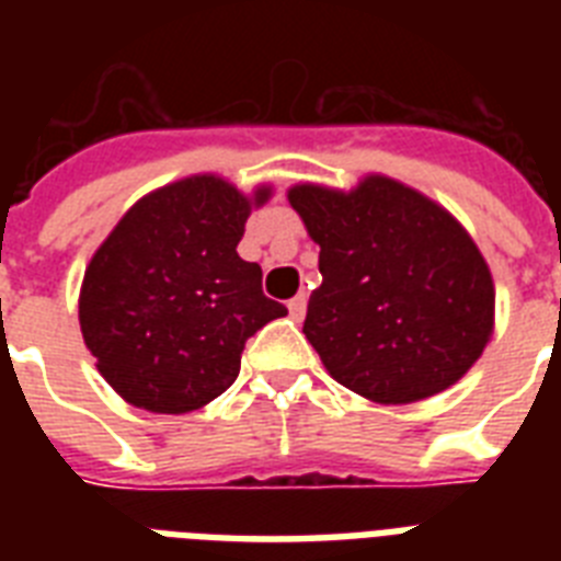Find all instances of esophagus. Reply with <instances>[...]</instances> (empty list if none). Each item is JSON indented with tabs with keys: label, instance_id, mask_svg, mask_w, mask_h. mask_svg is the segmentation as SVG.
Wrapping results in <instances>:
<instances>
[{
	"label": "esophagus",
	"instance_id": "esophagus-1",
	"mask_svg": "<svg viewBox=\"0 0 561 561\" xmlns=\"http://www.w3.org/2000/svg\"><path fill=\"white\" fill-rule=\"evenodd\" d=\"M306 308H308L306 294H297V297L288 302V311H290V317H294V320H302V317H306Z\"/></svg>",
	"mask_w": 561,
	"mask_h": 561
}]
</instances>
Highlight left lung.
Instances as JSON below:
<instances>
[{
	"mask_svg": "<svg viewBox=\"0 0 561 561\" xmlns=\"http://www.w3.org/2000/svg\"><path fill=\"white\" fill-rule=\"evenodd\" d=\"M320 244L323 285L306 332L334 381L408 404L460 381L492 334L495 288L483 255L434 201L396 180L355 192H288Z\"/></svg>",
	"mask_w": 561,
	"mask_h": 561,
	"instance_id": "left-lung-1",
	"label": "left lung"
}]
</instances>
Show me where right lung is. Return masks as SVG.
<instances>
[{"mask_svg":"<svg viewBox=\"0 0 561 561\" xmlns=\"http://www.w3.org/2000/svg\"><path fill=\"white\" fill-rule=\"evenodd\" d=\"M271 188H259L255 203ZM250 201L220 178L148 194L92 255L81 332L99 373L151 413H188L232 387L244 343L288 314L236 253Z\"/></svg>","mask_w":561,"mask_h":561,"instance_id":"right-lung-1","label":"right lung"}]
</instances>
